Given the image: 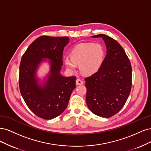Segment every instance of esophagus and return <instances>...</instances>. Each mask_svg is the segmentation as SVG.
Returning <instances> with one entry per match:
<instances>
[{"label":"esophagus","mask_w":151,"mask_h":151,"mask_svg":"<svg viewBox=\"0 0 151 151\" xmlns=\"http://www.w3.org/2000/svg\"><path fill=\"white\" fill-rule=\"evenodd\" d=\"M76 84L77 85H83V81L81 80L80 79H77L76 80Z\"/></svg>","instance_id":"obj_1"}]
</instances>
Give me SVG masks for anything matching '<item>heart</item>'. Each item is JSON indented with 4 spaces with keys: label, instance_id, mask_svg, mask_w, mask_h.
I'll return each mask as SVG.
<instances>
[{
    "label": "heart",
    "instance_id": "obj_1",
    "mask_svg": "<svg viewBox=\"0 0 151 151\" xmlns=\"http://www.w3.org/2000/svg\"><path fill=\"white\" fill-rule=\"evenodd\" d=\"M70 57L65 58L64 63L71 72H75L80 65L83 74L91 76L100 69L105 58V50L99 43H81L75 46L70 52Z\"/></svg>",
    "mask_w": 151,
    "mask_h": 151
}]
</instances>
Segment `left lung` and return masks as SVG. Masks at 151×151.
<instances>
[{
  "label": "left lung",
  "mask_w": 151,
  "mask_h": 151,
  "mask_svg": "<svg viewBox=\"0 0 151 151\" xmlns=\"http://www.w3.org/2000/svg\"><path fill=\"white\" fill-rule=\"evenodd\" d=\"M101 37L106 46V55L100 69L85 78L86 101L91 112L109 118L123 108L132 87V66L120 44L104 34L92 36Z\"/></svg>",
  "instance_id": "1"
}]
</instances>
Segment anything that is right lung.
<instances>
[{"label":"right lung","instance_id":"1","mask_svg":"<svg viewBox=\"0 0 151 151\" xmlns=\"http://www.w3.org/2000/svg\"><path fill=\"white\" fill-rule=\"evenodd\" d=\"M68 37L42 36L34 41L22 56L19 85L22 98L32 112L43 119H52L62 114L76 88V76L61 75L63 51ZM42 58L51 61L50 75L42 86L35 76Z\"/></svg>","mask_w":151,"mask_h":151}]
</instances>
